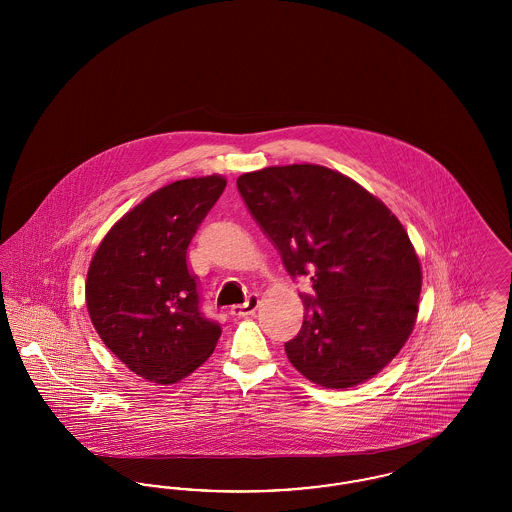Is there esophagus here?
Here are the masks:
<instances>
[{"label":"esophagus","instance_id":"34e87169","mask_svg":"<svg viewBox=\"0 0 512 512\" xmlns=\"http://www.w3.org/2000/svg\"><path fill=\"white\" fill-rule=\"evenodd\" d=\"M257 307H259V295L257 293H249L244 305H234L230 309V315H234V317H247V315H253Z\"/></svg>","mask_w":512,"mask_h":512}]
</instances>
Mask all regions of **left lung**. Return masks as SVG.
<instances>
[{
    "instance_id": "1",
    "label": "left lung",
    "mask_w": 512,
    "mask_h": 512,
    "mask_svg": "<svg viewBox=\"0 0 512 512\" xmlns=\"http://www.w3.org/2000/svg\"><path fill=\"white\" fill-rule=\"evenodd\" d=\"M245 205L280 251L305 317L286 355L305 378L343 390L378 374L413 332L422 286L409 234L351 178L320 165L247 172Z\"/></svg>"
}]
</instances>
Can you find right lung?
Segmentation results:
<instances>
[{"label":"right lung","mask_w":512,"mask_h":512,"mask_svg":"<svg viewBox=\"0 0 512 512\" xmlns=\"http://www.w3.org/2000/svg\"><path fill=\"white\" fill-rule=\"evenodd\" d=\"M224 188L222 176H203L157 190L107 232L90 263L86 305L94 328L149 382L182 380L219 341V322L201 309L188 245Z\"/></svg>","instance_id":"1"}]
</instances>
